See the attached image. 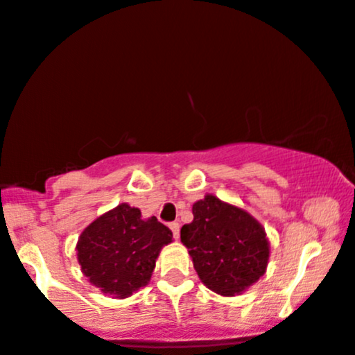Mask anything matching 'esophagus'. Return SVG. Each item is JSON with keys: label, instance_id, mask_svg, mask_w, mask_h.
<instances>
[{"label": "esophagus", "instance_id": "1", "mask_svg": "<svg viewBox=\"0 0 355 355\" xmlns=\"http://www.w3.org/2000/svg\"><path fill=\"white\" fill-rule=\"evenodd\" d=\"M168 227H170V230H172V232H173V237L175 239L180 237V224H178V222H170Z\"/></svg>", "mask_w": 355, "mask_h": 355}]
</instances>
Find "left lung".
Masks as SVG:
<instances>
[{
	"instance_id": "1",
	"label": "left lung",
	"mask_w": 355,
	"mask_h": 355,
	"mask_svg": "<svg viewBox=\"0 0 355 355\" xmlns=\"http://www.w3.org/2000/svg\"><path fill=\"white\" fill-rule=\"evenodd\" d=\"M180 239L207 289L232 297L263 276L269 242L261 224L240 207L207 195L193 205V222Z\"/></svg>"
}]
</instances>
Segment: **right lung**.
Returning a JSON list of instances; mask_svg holds the SVG:
<instances>
[{"mask_svg":"<svg viewBox=\"0 0 355 355\" xmlns=\"http://www.w3.org/2000/svg\"><path fill=\"white\" fill-rule=\"evenodd\" d=\"M172 239L154 216L143 219L138 207L123 202L87 225L76 250L84 276L103 294L125 299L148 284L160 248Z\"/></svg>","mask_w":355,"mask_h":355,"instance_id":"right-lung-1","label":"right lung"}]
</instances>
